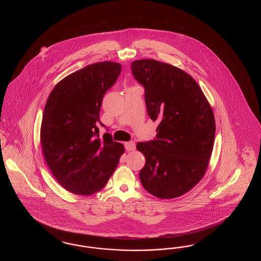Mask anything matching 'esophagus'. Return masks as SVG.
<instances>
[{"label":"esophagus","mask_w":261,"mask_h":261,"mask_svg":"<svg viewBox=\"0 0 261 261\" xmlns=\"http://www.w3.org/2000/svg\"><path fill=\"white\" fill-rule=\"evenodd\" d=\"M125 149L128 151H133L136 149V144L133 142H125Z\"/></svg>","instance_id":"obj_1"}]
</instances>
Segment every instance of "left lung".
<instances>
[{
  "label": "left lung",
  "mask_w": 261,
  "mask_h": 261,
  "mask_svg": "<svg viewBox=\"0 0 261 261\" xmlns=\"http://www.w3.org/2000/svg\"><path fill=\"white\" fill-rule=\"evenodd\" d=\"M131 69L145 89L148 116L160 121L156 140L137 143L145 157L140 180L156 197H180L205 176L214 148V111L182 69L154 59L136 60Z\"/></svg>",
  "instance_id": "1"
}]
</instances>
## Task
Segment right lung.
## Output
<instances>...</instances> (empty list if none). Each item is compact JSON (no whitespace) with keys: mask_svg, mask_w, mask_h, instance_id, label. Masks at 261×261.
Masks as SVG:
<instances>
[{"mask_svg":"<svg viewBox=\"0 0 261 261\" xmlns=\"http://www.w3.org/2000/svg\"><path fill=\"white\" fill-rule=\"evenodd\" d=\"M120 71L118 62L91 64L60 80L48 95L40 129L43 155L56 181L73 194L102 190L124 153L122 143L108 133L100 138L97 128L103 96Z\"/></svg>","mask_w":261,"mask_h":261,"instance_id":"1","label":"right lung"}]
</instances>
